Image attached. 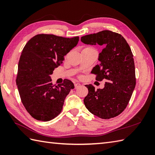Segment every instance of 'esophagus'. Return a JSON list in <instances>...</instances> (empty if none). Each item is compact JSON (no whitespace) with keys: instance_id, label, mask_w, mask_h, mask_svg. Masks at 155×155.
<instances>
[{"instance_id":"1","label":"esophagus","mask_w":155,"mask_h":155,"mask_svg":"<svg viewBox=\"0 0 155 155\" xmlns=\"http://www.w3.org/2000/svg\"><path fill=\"white\" fill-rule=\"evenodd\" d=\"M81 86V84L79 83H74V87H75V88H77L78 87H79Z\"/></svg>"}]
</instances>
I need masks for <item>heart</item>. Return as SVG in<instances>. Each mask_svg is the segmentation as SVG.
I'll use <instances>...</instances> for the list:
<instances>
[{"instance_id":"heart-1","label":"heart","mask_w":155,"mask_h":155,"mask_svg":"<svg viewBox=\"0 0 155 155\" xmlns=\"http://www.w3.org/2000/svg\"><path fill=\"white\" fill-rule=\"evenodd\" d=\"M84 49H94L92 47H85Z\"/></svg>"}]
</instances>
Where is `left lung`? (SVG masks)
Instances as JSON below:
<instances>
[{
    "label": "left lung",
    "mask_w": 155,
    "mask_h": 155,
    "mask_svg": "<svg viewBox=\"0 0 155 155\" xmlns=\"http://www.w3.org/2000/svg\"><path fill=\"white\" fill-rule=\"evenodd\" d=\"M81 40L84 44L103 47L98 57L100 64L91 72L97 81L105 80L104 87L95 90L93 85H85L88 90L84 99L85 107L103 119L117 117L127 108L136 85L130 47L121 35L107 30L83 36Z\"/></svg>",
    "instance_id": "1"
}]
</instances>
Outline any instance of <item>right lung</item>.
I'll return each mask as SVG.
<instances>
[{
  "label": "right lung",
  "mask_w": 155,
  "mask_h": 155,
  "mask_svg": "<svg viewBox=\"0 0 155 155\" xmlns=\"http://www.w3.org/2000/svg\"><path fill=\"white\" fill-rule=\"evenodd\" d=\"M79 37L39 34L23 48L16 78L22 103L32 117L49 121L61 113L66 97L74 88L70 80L52 84L50 76L64 56L77 46Z\"/></svg>",
  "instance_id": "add662e5"
}]
</instances>
